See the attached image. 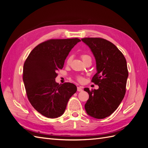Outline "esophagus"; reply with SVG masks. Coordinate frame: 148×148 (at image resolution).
Segmentation results:
<instances>
[{"mask_svg": "<svg viewBox=\"0 0 148 148\" xmlns=\"http://www.w3.org/2000/svg\"><path fill=\"white\" fill-rule=\"evenodd\" d=\"M83 87H82V86H78V87H77V91L78 92H81L83 91Z\"/></svg>", "mask_w": 148, "mask_h": 148, "instance_id": "1", "label": "esophagus"}]
</instances>
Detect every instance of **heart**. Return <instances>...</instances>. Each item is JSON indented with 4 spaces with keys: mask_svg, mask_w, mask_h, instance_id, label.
Masks as SVG:
<instances>
[{
    "mask_svg": "<svg viewBox=\"0 0 148 148\" xmlns=\"http://www.w3.org/2000/svg\"><path fill=\"white\" fill-rule=\"evenodd\" d=\"M82 60L84 61V60L87 59L88 58H90V56L87 55V54H82ZM71 59H72V56H70L69 57H68V58H67V59H66V63L70 64V62L71 61ZM77 78H78V81H79V82H83V78L82 77H78Z\"/></svg>",
    "mask_w": 148,
    "mask_h": 148,
    "instance_id": "1",
    "label": "heart"
}]
</instances>
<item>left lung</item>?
I'll return each mask as SVG.
<instances>
[{"mask_svg":"<svg viewBox=\"0 0 148 148\" xmlns=\"http://www.w3.org/2000/svg\"><path fill=\"white\" fill-rule=\"evenodd\" d=\"M82 41L96 59L97 72L91 81L99 86L92 91L84 89L89 94L84 108L89 116L102 119L117 109L125 96L128 77L127 61L119 49L106 39L86 38Z\"/></svg>","mask_w":148,"mask_h":148,"instance_id":"8db88e82","label":"left lung"}]
</instances>
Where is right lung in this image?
<instances>
[{
  "instance_id": "1",
  "label": "right lung",
  "mask_w": 148,
  "mask_h": 148,
  "mask_svg": "<svg viewBox=\"0 0 148 148\" xmlns=\"http://www.w3.org/2000/svg\"><path fill=\"white\" fill-rule=\"evenodd\" d=\"M80 41L78 38L48 40L35 47L25 62L23 80L28 100L47 118L63 114L69 99L77 91L74 84H59L56 78L71 49Z\"/></svg>"
}]
</instances>
